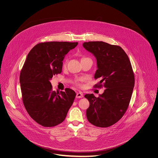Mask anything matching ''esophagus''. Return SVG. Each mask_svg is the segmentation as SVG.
Wrapping results in <instances>:
<instances>
[{"label":"esophagus","instance_id":"1","mask_svg":"<svg viewBox=\"0 0 158 158\" xmlns=\"http://www.w3.org/2000/svg\"><path fill=\"white\" fill-rule=\"evenodd\" d=\"M83 97V94L82 92H79L76 94V97L77 98H82Z\"/></svg>","mask_w":158,"mask_h":158}]
</instances>
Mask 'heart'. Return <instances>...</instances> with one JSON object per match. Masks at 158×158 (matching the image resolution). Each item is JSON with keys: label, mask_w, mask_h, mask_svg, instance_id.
<instances>
[{"label": "heart", "mask_w": 158, "mask_h": 158, "mask_svg": "<svg viewBox=\"0 0 158 158\" xmlns=\"http://www.w3.org/2000/svg\"><path fill=\"white\" fill-rule=\"evenodd\" d=\"M86 59V58H82V59ZM66 64H67V60H66V61H65V62L64 63V65H63V66H64V67H66Z\"/></svg>", "instance_id": "1"}]
</instances>
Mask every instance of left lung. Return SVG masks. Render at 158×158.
Returning <instances> with one entry per match:
<instances>
[{
  "label": "left lung",
  "mask_w": 158,
  "mask_h": 158,
  "mask_svg": "<svg viewBox=\"0 0 158 158\" xmlns=\"http://www.w3.org/2000/svg\"><path fill=\"white\" fill-rule=\"evenodd\" d=\"M83 47L95 57L97 68L94 78H101L96 87H105L97 98L94 94L84 97L89 102L86 117L92 124L108 127L120 120L126 113L135 86V75L130 61L123 49L103 41H89Z\"/></svg>",
  "instance_id": "8db88e82"
}]
</instances>
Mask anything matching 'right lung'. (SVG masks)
I'll list each match as a JSON object with an SVG mask.
<instances>
[{
	"mask_svg": "<svg viewBox=\"0 0 158 158\" xmlns=\"http://www.w3.org/2000/svg\"><path fill=\"white\" fill-rule=\"evenodd\" d=\"M77 42L52 41L39 43L28 53L19 82L24 106L31 117L47 127L61 123L76 97L74 90L54 91L50 81L61 72L65 55Z\"/></svg>",
	"mask_w": 158,
	"mask_h": 158,
	"instance_id": "obj_1",
	"label": "right lung"
}]
</instances>
